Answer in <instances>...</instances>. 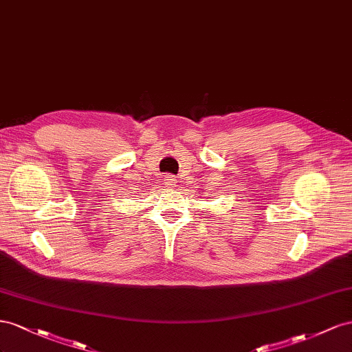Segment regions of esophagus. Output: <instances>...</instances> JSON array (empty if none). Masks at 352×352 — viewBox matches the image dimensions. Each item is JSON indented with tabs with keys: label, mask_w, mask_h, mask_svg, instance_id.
<instances>
[{
	"label": "esophagus",
	"mask_w": 352,
	"mask_h": 352,
	"mask_svg": "<svg viewBox=\"0 0 352 352\" xmlns=\"http://www.w3.org/2000/svg\"><path fill=\"white\" fill-rule=\"evenodd\" d=\"M164 183H165L166 187H174L175 183H177V179L173 175H165L164 177Z\"/></svg>",
	"instance_id": "34e87169"
}]
</instances>
